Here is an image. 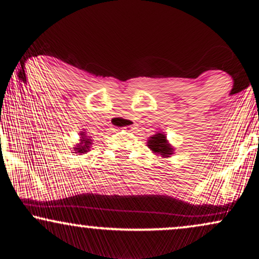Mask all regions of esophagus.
I'll return each instance as SVG.
<instances>
[{"label":"esophagus","mask_w":259,"mask_h":259,"mask_svg":"<svg viewBox=\"0 0 259 259\" xmlns=\"http://www.w3.org/2000/svg\"><path fill=\"white\" fill-rule=\"evenodd\" d=\"M134 126H135V125H134V122H132V120H129V124H127L126 126H124L123 129L124 130H127V132H130V130L134 129Z\"/></svg>","instance_id":"obj_1"}]
</instances>
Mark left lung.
<instances>
[{
    "mask_svg": "<svg viewBox=\"0 0 259 259\" xmlns=\"http://www.w3.org/2000/svg\"><path fill=\"white\" fill-rule=\"evenodd\" d=\"M147 146L153 153H155V155H160L161 158H169V156H172V154H175L173 153L175 148L169 145L165 133L158 132L154 134L153 136H150L148 142H147Z\"/></svg>",
    "mask_w": 259,
    "mask_h": 259,
    "instance_id": "1",
    "label": "left lung"
}]
</instances>
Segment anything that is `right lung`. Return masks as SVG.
<instances>
[{"label": "right lung", "mask_w": 259, "mask_h": 259, "mask_svg": "<svg viewBox=\"0 0 259 259\" xmlns=\"http://www.w3.org/2000/svg\"><path fill=\"white\" fill-rule=\"evenodd\" d=\"M80 142L77 145H75V147L73 148L75 154H86L88 150H90L92 143H93V140H91L90 136H87L84 132L80 133Z\"/></svg>", "instance_id": "add662e5"}]
</instances>
